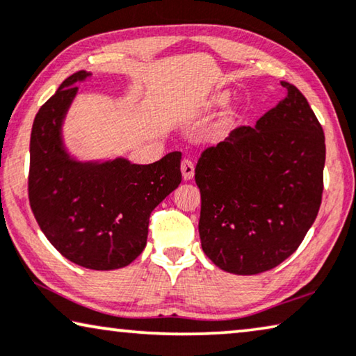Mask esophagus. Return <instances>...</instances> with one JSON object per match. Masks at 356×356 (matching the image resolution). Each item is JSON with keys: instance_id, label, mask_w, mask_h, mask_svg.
<instances>
[{"instance_id": "obj_1", "label": "esophagus", "mask_w": 356, "mask_h": 356, "mask_svg": "<svg viewBox=\"0 0 356 356\" xmlns=\"http://www.w3.org/2000/svg\"><path fill=\"white\" fill-rule=\"evenodd\" d=\"M180 171H182V177H184L185 180H190V179L193 177V174H195L193 163L190 161V159L185 158L184 161H182V164H180Z\"/></svg>"}]
</instances>
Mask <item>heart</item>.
Wrapping results in <instances>:
<instances>
[{"label": "heart", "instance_id": "obj_1", "mask_svg": "<svg viewBox=\"0 0 356 356\" xmlns=\"http://www.w3.org/2000/svg\"><path fill=\"white\" fill-rule=\"evenodd\" d=\"M227 97H229L227 93H218L216 97H214L213 103H214V104H222V103H226V102H227Z\"/></svg>", "mask_w": 356, "mask_h": 356}]
</instances>
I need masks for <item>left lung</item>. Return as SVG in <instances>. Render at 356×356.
Instances as JSON below:
<instances>
[{"mask_svg": "<svg viewBox=\"0 0 356 356\" xmlns=\"http://www.w3.org/2000/svg\"><path fill=\"white\" fill-rule=\"evenodd\" d=\"M254 127L204 149L195 168L202 193L200 238L222 271L252 276L287 259L318 216L324 132L295 85Z\"/></svg>", "mask_w": 356, "mask_h": 356, "instance_id": "1", "label": "left lung"}]
</instances>
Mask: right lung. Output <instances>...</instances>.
Wrapping results in <instances>:
<instances>
[{"label":"right lung","mask_w":356,"mask_h":356,"mask_svg":"<svg viewBox=\"0 0 356 356\" xmlns=\"http://www.w3.org/2000/svg\"><path fill=\"white\" fill-rule=\"evenodd\" d=\"M90 77L85 71L72 74L35 116L29 200L40 229L64 258L111 271L143 252L149 214L182 180V153H168L152 164H132L121 156L83 161L69 153L64 121L77 83Z\"/></svg>","instance_id":"add662e5"}]
</instances>
